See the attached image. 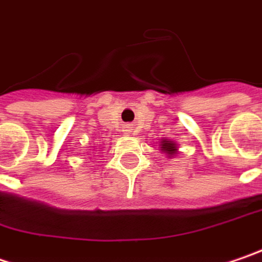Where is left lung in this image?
<instances>
[{"label":"left lung","mask_w":262,"mask_h":262,"mask_svg":"<svg viewBox=\"0 0 262 262\" xmlns=\"http://www.w3.org/2000/svg\"><path fill=\"white\" fill-rule=\"evenodd\" d=\"M167 146H170V148H167V149H170V151H172V149H173V148H175V146H173V144H169V145H164L163 146V148H167Z\"/></svg>","instance_id":"1"}]
</instances>
